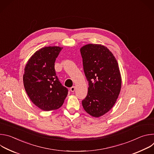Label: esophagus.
I'll use <instances>...</instances> for the list:
<instances>
[{
  "instance_id": "esophagus-1",
  "label": "esophagus",
  "mask_w": 154,
  "mask_h": 154,
  "mask_svg": "<svg viewBox=\"0 0 154 154\" xmlns=\"http://www.w3.org/2000/svg\"><path fill=\"white\" fill-rule=\"evenodd\" d=\"M75 87L74 86H72V87L71 88H70V90H71V92H74V91H75Z\"/></svg>"
}]
</instances>
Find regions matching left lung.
<instances>
[{"mask_svg":"<svg viewBox=\"0 0 154 154\" xmlns=\"http://www.w3.org/2000/svg\"><path fill=\"white\" fill-rule=\"evenodd\" d=\"M83 70L89 83L82 105L86 112L99 118L112 108L121 88V76L117 60L102 45L88 44L80 49Z\"/></svg>","mask_w":154,"mask_h":154,"instance_id":"obj_1","label":"left lung"}]
</instances>
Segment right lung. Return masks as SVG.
Here are the masks:
<instances>
[{
  "instance_id": "1",
  "label": "right lung",
  "mask_w": 154,
  "mask_h": 154,
  "mask_svg": "<svg viewBox=\"0 0 154 154\" xmlns=\"http://www.w3.org/2000/svg\"><path fill=\"white\" fill-rule=\"evenodd\" d=\"M63 48L48 46L37 51L24 68L23 82L32 102L44 111L60 108L68 90L60 82L55 70V62Z\"/></svg>"
}]
</instances>
